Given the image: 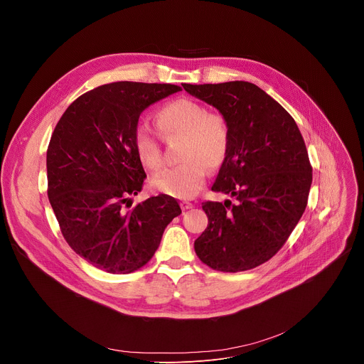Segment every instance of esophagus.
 <instances>
[{
    "label": "esophagus",
    "mask_w": 364,
    "mask_h": 364,
    "mask_svg": "<svg viewBox=\"0 0 364 364\" xmlns=\"http://www.w3.org/2000/svg\"><path fill=\"white\" fill-rule=\"evenodd\" d=\"M180 205H181L183 210H190V209H193V203H190V201H181Z\"/></svg>",
    "instance_id": "1"
}]
</instances>
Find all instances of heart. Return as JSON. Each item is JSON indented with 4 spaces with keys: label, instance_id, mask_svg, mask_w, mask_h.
Listing matches in <instances>:
<instances>
[{
    "label": "heart",
    "instance_id": "heart-1",
    "mask_svg": "<svg viewBox=\"0 0 364 364\" xmlns=\"http://www.w3.org/2000/svg\"><path fill=\"white\" fill-rule=\"evenodd\" d=\"M159 131L166 139L183 138L178 167L155 176L151 186L176 198H193L204 186L207 167H220L230 148V125L220 112H209L203 103L174 99L155 115ZM138 161L151 173L164 167L159 135L146 124H138L132 135Z\"/></svg>",
    "mask_w": 364,
    "mask_h": 364
}]
</instances>
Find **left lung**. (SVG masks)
<instances>
[{"instance_id": "1", "label": "left lung", "mask_w": 364, "mask_h": 364, "mask_svg": "<svg viewBox=\"0 0 364 364\" xmlns=\"http://www.w3.org/2000/svg\"><path fill=\"white\" fill-rule=\"evenodd\" d=\"M183 87L229 121L230 148L212 190L236 200L203 203L209 225L194 250L215 271L253 269L284 246L306 207L313 167L304 138L294 118L253 83Z\"/></svg>"}]
</instances>
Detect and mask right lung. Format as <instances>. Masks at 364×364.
Returning <instances> with one entry per match:
<instances>
[{
  "mask_svg": "<svg viewBox=\"0 0 364 364\" xmlns=\"http://www.w3.org/2000/svg\"><path fill=\"white\" fill-rule=\"evenodd\" d=\"M178 90L170 83L102 85L72 102L51 134L48 201L69 246L97 269L131 274L142 268L181 213L167 194L127 205L146 177L132 142L139 115Z\"/></svg>",
  "mask_w": 364,
  "mask_h": 364,
  "instance_id": "add662e5",
  "label": "right lung"
}]
</instances>
